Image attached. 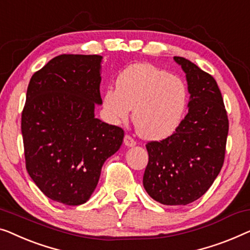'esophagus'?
Segmentation results:
<instances>
[{
    "mask_svg": "<svg viewBox=\"0 0 250 250\" xmlns=\"http://www.w3.org/2000/svg\"><path fill=\"white\" fill-rule=\"evenodd\" d=\"M124 143H125L126 146H134L136 144V141L134 140L131 135L126 134L125 137H124Z\"/></svg>",
    "mask_w": 250,
    "mask_h": 250,
    "instance_id": "obj_1",
    "label": "esophagus"
}]
</instances>
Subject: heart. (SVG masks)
Returning <instances> with one entry per match:
<instances>
[{"instance_id": "obj_1", "label": "heart", "mask_w": 250, "mask_h": 250, "mask_svg": "<svg viewBox=\"0 0 250 250\" xmlns=\"http://www.w3.org/2000/svg\"><path fill=\"white\" fill-rule=\"evenodd\" d=\"M187 86L182 79L152 64H133L118 74L116 89H108L104 107L114 124L125 122L133 109L137 133L162 140L176 131L185 114Z\"/></svg>"}]
</instances>
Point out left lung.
<instances>
[{
	"label": "left lung",
	"mask_w": 250,
	"mask_h": 250,
	"mask_svg": "<svg viewBox=\"0 0 250 250\" xmlns=\"http://www.w3.org/2000/svg\"><path fill=\"white\" fill-rule=\"evenodd\" d=\"M173 60L186 73L189 110L171 135L146 143L143 186L159 203L186 205L204 195L218 177L229 119L214 78L184 57Z\"/></svg>",
	"instance_id": "left-lung-1"
}]
</instances>
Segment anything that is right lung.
Wrapping results in <instances>:
<instances>
[{"instance_id":"obj_1","label":"right lung","mask_w":250,"mask_h":250,"mask_svg":"<svg viewBox=\"0 0 250 250\" xmlns=\"http://www.w3.org/2000/svg\"><path fill=\"white\" fill-rule=\"evenodd\" d=\"M100 55L63 54L35 72L21 114L26 169L42 193L66 205L89 200L123 128L95 118Z\"/></svg>"}]
</instances>
